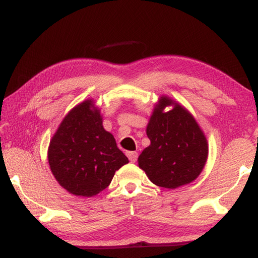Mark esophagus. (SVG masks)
<instances>
[{"label": "esophagus", "instance_id": "esophagus-1", "mask_svg": "<svg viewBox=\"0 0 258 258\" xmlns=\"http://www.w3.org/2000/svg\"><path fill=\"white\" fill-rule=\"evenodd\" d=\"M126 155H127L130 161H132V163H135L138 159V152L137 151H128L126 152Z\"/></svg>", "mask_w": 258, "mask_h": 258}]
</instances>
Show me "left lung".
<instances>
[{"mask_svg":"<svg viewBox=\"0 0 258 258\" xmlns=\"http://www.w3.org/2000/svg\"><path fill=\"white\" fill-rule=\"evenodd\" d=\"M174 104L172 111L162 109ZM147 135L150 146L139 156V167L154 184L175 189L199 176L207 160L208 146L204 133L189 112L167 97L155 107Z\"/></svg>","mask_w":258,"mask_h":258,"instance_id":"obj_1","label":"left lung"}]
</instances>
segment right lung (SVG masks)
Returning a JSON list of instances; mask_svg holds the SVG:
<instances>
[{"instance_id":"right-lung-1","label":"right lung","mask_w":258,"mask_h":258,"mask_svg":"<svg viewBox=\"0 0 258 258\" xmlns=\"http://www.w3.org/2000/svg\"><path fill=\"white\" fill-rule=\"evenodd\" d=\"M91 100L64 117L49 147V164L55 180L75 196L92 197L110 184L115 172L128 159L102 126Z\"/></svg>"}]
</instances>
